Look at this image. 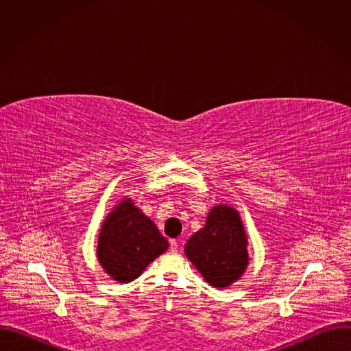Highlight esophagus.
Segmentation results:
<instances>
[{
    "instance_id": "obj_1",
    "label": "esophagus",
    "mask_w": 351,
    "mask_h": 351,
    "mask_svg": "<svg viewBox=\"0 0 351 351\" xmlns=\"http://www.w3.org/2000/svg\"><path fill=\"white\" fill-rule=\"evenodd\" d=\"M178 248H179L178 241H176V240H171V241H169V250H171V252H172V253H176Z\"/></svg>"
}]
</instances>
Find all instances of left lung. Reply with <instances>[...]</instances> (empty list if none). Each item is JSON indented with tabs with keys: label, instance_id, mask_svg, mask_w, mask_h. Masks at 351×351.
<instances>
[{
	"label": "left lung",
	"instance_id": "left-lung-1",
	"mask_svg": "<svg viewBox=\"0 0 351 351\" xmlns=\"http://www.w3.org/2000/svg\"><path fill=\"white\" fill-rule=\"evenodd\" d=\"M247 237L236 210L217 206L206 226L184 245V254L214 287H226L237 280L248 261Z\"/></svg>",
	"mask_w": 351,
	"mask_h": 351
}]
</instances>
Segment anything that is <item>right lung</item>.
I'll list each match as a JSON object with an SVG mask.
<instances>
[{
	"label": "right lung",
	"instance_id": "1",
	"mask_svg": "<svg viewBox=\"0 0 351 351\" xmlns=\"http://www.w3.org/2000/svg\"><path fill=\"white\" fill-rule=\"evenodd\" d=\"M168 248V240L132 199L119 203L98 237L97 257L112 279L128 283Z\"/></svg>",
	"mask_w": 351,
	"mask_h": 351
}]
</instances>
